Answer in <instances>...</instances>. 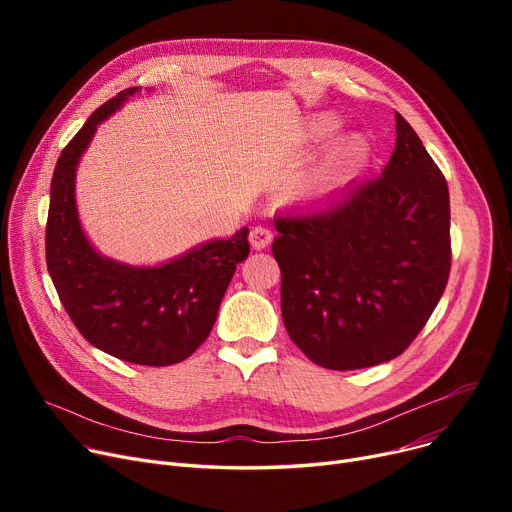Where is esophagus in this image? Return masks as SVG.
I'll return each instance as SVG.
<instances>
[{"mask_svg": "<svg viewBox=\"0 0 512 512\" xmlns=\"http://www.w3.org/2000/svg\"><path fill=\"white\" fill-rule=\"evenodd\" d=\"M249 240H251V247H253L255 251H261V249H265V247H270V242L274 240V234H272L270 230H267L265 226H255V228L251 230Z\"/></svg>", "mask_w": 512, "mask_h": 512, "instance_id": "obj_1", "label": "esophagus"}]
</instances>
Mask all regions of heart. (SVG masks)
Returning a JSON list of instances; mask_svg holds the SVG:
<instances>
[{
	"label": "heart",
	"mask_w": 512,
	"mask_h": 512,
	"mask_svg": "<svg viewBox=\"0 0 512 512\" xmlns=\"http://www.w3.org/2000/svg\"><path fill=\"white\" fill-rule=\"evenodd\" d=\"M338 128H340V120L336 116L319 114L309 118L303 124L301 137L307 145H317L321 141L332 139L338 132ZM363 161H365V151L357 141H342L334 145L324 155V159L319 161L317 168L301 182V188H299L301 197L315 199L334 191L338 184L353 178L363 168Z\"/></svg>",
	"instance_id": "b5f03b06"
}]
</instances>
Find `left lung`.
I'll return each instance as SVG.
<instances>
[{"label": "left lung", "mask_w": 512, "mask_h": 512, "mask_svg": "<svg viewBox=\"0 0 512 512\" xmlns=\"http://www.w3.org/2000/svg\"><path fill=\"white\" fill-rule=\"evenodd\" d=\"M394 118L396 145L380 178L274 220L284 326L326 369L398 357L448 282V186L417 132L398 112Z\"/></svg>", "instance_id": "left-lung-1"}]
</instances>
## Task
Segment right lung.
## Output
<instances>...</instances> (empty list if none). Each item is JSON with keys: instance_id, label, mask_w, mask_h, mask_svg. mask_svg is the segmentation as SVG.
I'll use <instances>...</instances> for the list:
<instances>
[{"instance_id": "obj_1", "label": "right lung", "mask_w": 512, "mask_h": 512, "mask_svg": "<svg viewBox=\"0 0 512 512\" xmlns=\"http://www.w3.org/2000/svg\"><path fill=\"white\" fill-rule=\"evenodd\" d=\"M137 93L141 87H130L103 103L62 151L51 178L45 253L80 334L116 359L164 367L191 357L209 336L236 265L249 255V228L155 265L124 263L95 249L78 215L76 168L97 126Z\"/></svg>"}]
</instances>
